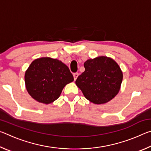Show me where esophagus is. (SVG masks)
Wrapping results in <instances>:
<instances>
[{
    "mask_svg": "<svg viewBox=\"0 0 151 151\" xmlns=\"http://www.w3.org/2000/svg\"><path fill=\"white\" fill-rule=\"evenodd\" d=\"M73 76H74V79H75V80L76 81V78H77V77L78 76V73H74L73 74Z\"/></svg>",
    "mask_w": 151,
    "mask_h": 151,
    "instance_id": "34e87169",
    "label": "esophagus"
}]
</instances>
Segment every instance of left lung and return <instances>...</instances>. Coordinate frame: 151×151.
<instances>
[{
    "mask_svg": "<svg viewBox=\"0 0 151 151\" xmlns=\"http://www.w3.org/2000/svg\"><path fill=\"white\" fill-rule=\"evenodd\" d=\"M85 72L75 81L85 98L96 104H104L116 96L121 89L122 71L111 57L99 56L84 63Z\"/></svg>",
    "mask_w": 151,
    "mask_h": 151,
    "instance_id": "8db88e82",
    "label": "left lung"
}]
</instances>
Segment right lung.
Masks as SVG:
<instances>
[{
    "label": "right lung",
    "instance_id": "add662e5",
    "mask_svg": "<svg viewBox=\"0 0 151 151\" xmlns=\"http://www.w3.org/2000/svg\"><path fill=\"white\" fill-rule=\"evenodd\" d=\"M73 81L68 66L62 61L50 57L33 60L24 75L28 93L35 100L45 104L57 100L63 88Z\"/></svg>",
    "mask_w": 151,
    "mask_h": 151
}]
</instances>
